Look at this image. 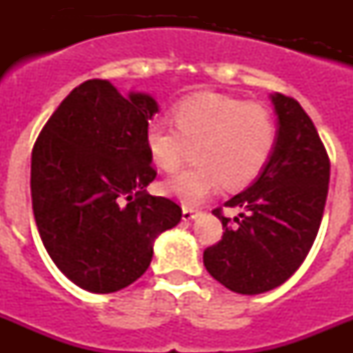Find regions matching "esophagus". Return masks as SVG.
I'll use <instances>...</instances> for the list:
<instances>
[{
    "label": "esophagus",
    "instance_id": "34e87169",
    "mask_svg": "<svg viewBox=\"0 0 353 353\" xmlns=\"http://www.w3.org/2000/svg\"><path fill=\"white\" fill-rule=\"evenodd\" d=\"M198 214H199V212L194 210V208H183V210H182V219L189 223V221L196 219V217H198Z\"/></svg>",
    "mask_w": 353,
    "mask_h": 353
}]
</instances>
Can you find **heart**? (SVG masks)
I'll return each instance as SVG.
<instances>
[{
  "label": "heart",
  "mask_w": 353,
  "mask_h": 353,
  "mask_svg": "<svg viewBox=\"0 0 353 353\" xmlns=\"http://www.w3.org/2000/svg\"><path fill=\"white\" fill-rule=\"evenodd\" d=\"M174 125L152 120L145 145L162 170L176 166L187 145H194V164L173 171L162 180V194L196 207L223 183L226 189L248 185L267 166L276 145L272 114L258 104L232 97L201 93L180 102L173 111Z\"/></svg>",
  "instance_id": "1"
}]
</instances>
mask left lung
Instances as JSON below:
<instances>
[{
    "label": "left lung",
    "mask_w": 353,
    "mask_h": 353,
    "mask_svg": "<svg viewBox=\"0 0 353 353\" xmlns=\"http://www.w3.org/2000/svg\"><path fill=\"white\" fill-rule=\"evenodd\" d=\"M270 102L277 125L272 155L258 179L224 203L240 208L236 224L215 208L223 239L203 252L208 274L242 295L270 292L301 267L329 191V157L311 118L281 93H270Z\"/></svg>",
    "instance_id": "obj_1"
}]
</instances>
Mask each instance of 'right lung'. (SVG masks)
<instances>
[{
    "mask_svg": "<svg viewBox=\"0 0 353 353\" xmlns=\"http://www.w3.org/2000/svg\"><path fill=\"white\" fill-rule=\"evenodd\" d=\"M154 97H125L108 79L72 90L31 154V199L43 248L74 285L113 293L148 269L157 236L182 208L146 192L155 170L145 145Z\"/></svg>",
    "mask_w": 353,
    "mask_h": 353,
    "instance_id": "1",
    "label": "right lung"
}]
</instances>
